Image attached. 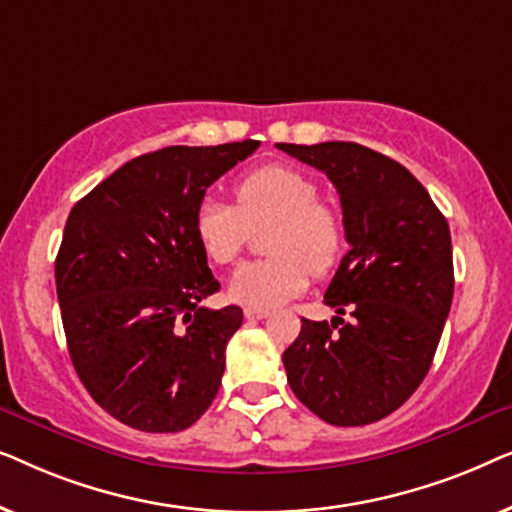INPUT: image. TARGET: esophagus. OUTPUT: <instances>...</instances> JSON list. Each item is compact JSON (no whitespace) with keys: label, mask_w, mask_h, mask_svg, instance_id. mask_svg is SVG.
<instances>
[{"label":"esophagus","mask_w":512,"mask_h":512,"mask_svg":"<svg viewBox=\"0 0 512 512\" xmlns=\"http://www.w3.org/2000/svg\"><path fill=\"white\" fill-rule=\"evenodd\" d=\"M270 314V310L265 307H244V317L247 319H265Z\"/></svg>","instance_id":"obj_1"}]
</instances>
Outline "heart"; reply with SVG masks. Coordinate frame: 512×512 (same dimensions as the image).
<instances>
[{
	"label": "heart",
	"instance_id": "b5f03b06",
	"mask_svg": "<svg viewBox=\"0 0 512 512\" xmlns=\"http://www.w3.org/2000/svg\"><path fill=\"white\" fill-rule=\"evenodd\" d=\"M237 207L205 198L195 209V237L209 261L230 265L247 247L251 228L265 230L261 261L240 265L228 282L230 298L249 307H275L310 284V272L328 275L345 254V221L319 198L310 174L289 165H265L235 186Z\"/></svg>",
	"mask_w": 512,
	"mask_h": 512
}]
</instances>
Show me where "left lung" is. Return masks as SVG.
<instances>
[{
    "instance_id": "obj_1",
    "label": "left lung",
    "mask_w": 512,
    "mask_h": 512,
    "mask_svg": "<svg viewBox=\"0 0 512 512\" xmlns=\"http://www.w3.org/2000/svg\"><path fill=\"white\" fill-rule=\"evenodd\" d=\"M277 149L333 181L349 242L324 296L340 317L303 319L282 356L286 380L324 422L373 424L401 408L431 368L454 293L450 226L401 163L368 146Z\"/></svg>"
}]
</instances>
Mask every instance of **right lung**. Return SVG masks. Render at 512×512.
I'll return each mask as SVG.
<instances>
[{"label": "right lung", "instance_id": "1", "mask_svg": "<svg viewBox=\"0 0 512 512\" xmlns=\"http://www.w3.org/2000/svg\"><path fill=\"white\" fill-rule=\"evenodd\" d=\"M261 142L144 153L76 202L55 258L74 370L95 403L137 431H184L221 387L237 305L219 291L195 237V209Z\"/></svg>", "mask_w": 512, "mask_h": 512}]
</instances>
